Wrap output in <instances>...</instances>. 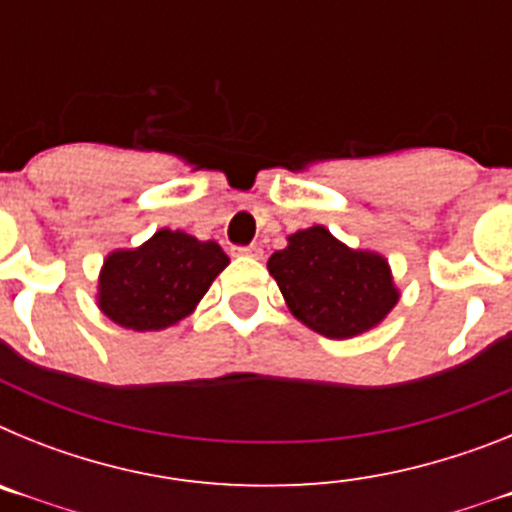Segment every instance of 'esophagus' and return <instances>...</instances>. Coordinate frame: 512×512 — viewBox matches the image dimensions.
Returning <instances> with one entry per match:
<instances>
[{"mask_svg": "<svg viewBox=\"0 0 512 512\" xmlns=\"http://www.w3.org/2000/svg\"><path fill=\"white\" fill-rule=\"evenodd\" d=\"M235 253H238V256H251V259H261V256H264V251H261L259 246H241L235 248Z\"/></svg>", "mask_w": 512, "mask_h": 512, "instance_id": "34e87169", "label": "esophagus"}]
</instances>
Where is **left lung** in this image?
Listing matches in <instances>:
<instances>
[{
	"instance_id": "obj_1",
	"label": "left lung",
	"mask_w": 512,
	"mask_h": 512,
	"mask_svg": "<svg viewBox=\"0 0 512 512\" xmlns=\"http://www.w3.org/2000/svg\"><path fill=\"white\" fill-rule=\"evenodd\" d=\"M266 266L289 312L325 338L343 341L377 328L400 300L390 261L346 246L325 225L287 235Z\"/></svg>"
}]
</instances>
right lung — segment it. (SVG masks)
<instances>
[{"label": "right lung", "mask_w": 512, "mask_h": 512, "mask_svg": "<svg viewBox=\"0 0 512 512\" xmlns=\"http://www.w3.org/2000/svg\"><path fill=\"white\" fill-rule=\"evenodd\" d=\"M228 264L215 241L161 228L140 246L115 248L104 256L94 300L120 328L166 330L197 310Z\"/></svg>", "instance_id": "obj_1"}]
</instances>
